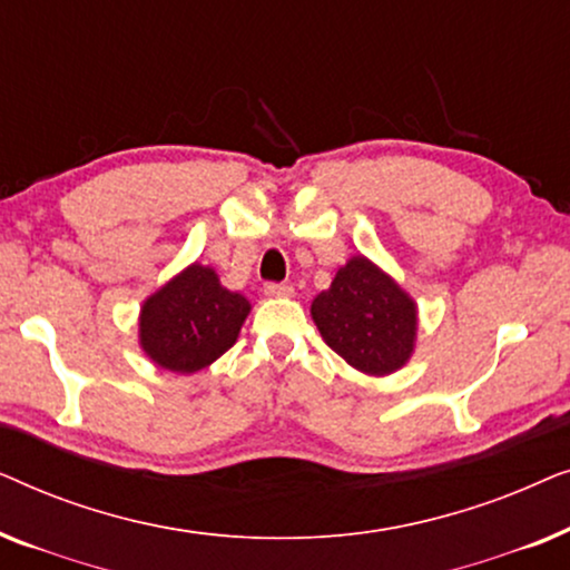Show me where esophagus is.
Returning a JSON list of instances; mask_svg holds the SVG:
<instances>
[{
    "label": "esophagus",
    "mask_w": 570,
    "mask_h": 570,
    "mask_svg": "<svg viewBox=\"0 0 570 570\" xmlns=\"http://www.w3.org/2000/svg\"><path fill=\"white\" fill-rule=\"evenodd\" d=\"M264 293H267L269 298H291L295 291H293V285H287V283H267L264 285Z\"/></svg>",
    "instance_id": "34e87169"
}]
</instances>
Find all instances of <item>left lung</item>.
Returning <instances> with one entry per match:
<instances>
[{
	"instance_id": "1",
	"label": "left lung",
	"mask_w": 570,
	"mask_h": 570,
	"mask_svg": "<svg viewBox=\"0 0 570 570\" xmlns=\"http://www.w3.org/2000/svg\"><path fill=\"white\" fill-rule=\"evenodd\" d=\"M318 334L365 376H389L410 363L417 342V303L396 279L355 254L311 301Z\"/></svg>"
}]
</instances>
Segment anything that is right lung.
I'll list each match as a JSON object with an SVG mask.
<instances>
[{
	"label": "right lung",
	"instance_id": "right-lung-1",
	"mask_svg": "<svg viewBox=\"0 0 570 570\" xmlns=\"http://www.w3.org/2000/svg\"><path fill=\"white\" fill-rule=\"evenodd\" d=\"M248 314L246 295L228 291L213 267L194 262L139 306V347L158 368L189 376L236 345Z\"/></svg>",
	"mask_w": 570,
	"mask_h": 570
}]
</instances>
